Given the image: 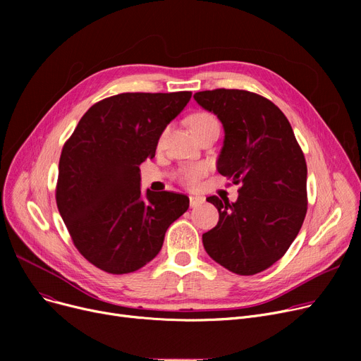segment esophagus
<instances>
[{
    "label": "esophagus",
    "mask_w": 361,
    "mask_h": 361,
    "mask_svg": "<svg viewBox=\"0 0 361 361\" xmlns=\"http://www.w3.org/2000/svg\"><path fill=\"white\" fill-rule=\"evenodd\" d=\"M204 202L203 197L199 196H190V207H197L199 204H202Z\"/></svg>",
    "instance_id": "1"
}]
</instances>
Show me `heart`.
Listing matches in <instances>:
<instances>
[{
  "label": "heart",
  "mask_w": 361,
  "mask_h": 361,
  "mask_svg": "<svg viewBox=\"0 0 361 361\" xmlns=\"http://www.w3.org/2000/svg\"><path fill=\"white\" fill-rule=\"evenodd\" d=\"M212 124H218V121L214 116H211V114H207V112H196L195 116L190 117V126H192L193 131H199V130H202L207 126H212ZM204 173H206V166L196 165V166L183 169L180 178L183 181V184H185L188 187H195V185H197L199 180L204 176Z\"/></svg>",
  "instance_id": "obj_1"
}]
</instances>
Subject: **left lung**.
Here are the masks:
<instances>
[{"instance_id":"8db88e82","label":"left lung","mask_w":361,"mask_h":361,"mask_svg":"<svg viewBox=\"0 0 361 361\" xmlns=\"http://www.w3.org/2000/svg\"><path fill=\"white\" fill-rule=\"evenodd\" d=\"M224 127L218 173L240 184L235 202L207 197L219 212L203 247L221 267L255 275L279 260L307 212V165L290 121L253 92L215 89L195 93Z\"/></svg>"}]
</instances>
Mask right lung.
<instances>
[{"label": "right lung", "mask_w": 361, "mask_h": 361, "mask_svg": "<svg viewBox=\"0 0 361 361\" xmlns=\"http://www.w3.org/2000/svg\"><path fill=\"white\" fill-rule=\"evenodd\" d=\"M190 98L192 92L116 94L92 105L66 142L56 206L74 245L97 268L140 269L188 209L184 195H143L139 165L155 157L162 131Z\"/></svg>", "instance_id": "right-lung-1"}]
</instances>
